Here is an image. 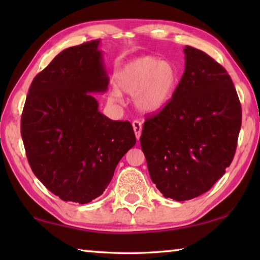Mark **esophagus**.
Returning <instances> with one entry per match:
<instances>
[{
    "mask_svg": "<svg viewBox=\"0 0 260 260\" xmlns=\"http://www.w3.org/2000/svg\"><path fill=\"white\" fill-rule=\"evenodd\" d=\"M133 129H134V133H135V136L136 139H140L141 136V132H142V122H141L140 120H134L133 121Z\"/></svg>",
    "mask_w": 260,
    "mask_h": 260,
    "instance_id": "esophagus-1",
    "label": "esophagus"
}]
</instances>
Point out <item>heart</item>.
<instances>
[{
  "instance_id": "heart-1",
  "label": "heart",
  "mask_w": 260,
  "mask_h": 260,
  "mask_svg": "<svg viewBox=\"0 0 260 260\" xmlns=\"http://www.w3.org/2000/svg\"><path fill=\"white\" fill-rule=\"evenodd\" d=\"M178 81L179 72L173 63L141 56L127 61L117 72L118 88L113 87L109 98L112 102H119L124 91L134 95L133 103L140 112H159L172 100Z\"/></svg>"
}]
</instances>
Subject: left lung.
<instances>
[{
    "label": "left lung",
    "mask_w": 260,
    "mask_h": 260,
    "mask_svg": "<svg viewBox=\"0 0 260 260\" xmlns=\"http://www.w3.org/2000/svg\"><path fill=\"white\" fill-rule=\"evenodd\" d=\"M184 72L171 102L144 121L141 148L152 182L166 199L188 201L211 189L234 158L242 124L230 74L186 46Z\"/></svg>",
    "instance_id": "8db88e82"
}]
</instances>
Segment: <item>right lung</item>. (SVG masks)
<instances>
[{"instance_id":"1","label":"right lung","mask_w":260,"mask_h":260,"mask_svg":"<svg viewBox=\"0 0 260 260\" xmlns=\"http://www.w3.org/2000/svg\"><path fill=\"white\" fill-rule=\"evenodd\" d=\"M100 40L59 52L33 79L21 114L30 169L60 200L89 203L109 186L136 139L129 121L99 111L94 93L108 89Z\"/></svg>"}]
</instances>
